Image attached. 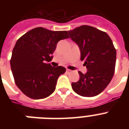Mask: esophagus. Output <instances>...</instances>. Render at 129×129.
<instances>
[{
    "instance_id": "1",
    "label": "esophagus",
    "mask_w": 129,
    "mask_h": 129,
    "mask_svg": "<svg viewBox=\"0 0 129 129\" xmlns=\"http://www.w3.org/2000/svg\"><path fill=\"white\" fill-rule=\"evenodd\" d=\"M67 73H71L72 70H70V69H67Z\"/></svg>"
}]
</instances>
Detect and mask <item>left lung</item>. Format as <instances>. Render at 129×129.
Masks as SVG:
<instances>
[{
	"mask_svg": "<svg viewBox=\"0 0 129 129\" xmlns=\"http://www.w3.org/2000/svg\"><path fill=\"white\" fill-rule=\"evenodd\" d=\"M70 38L78 45L81 60L85 61L87 72L79 71L80 79L72 83L73 90L83 97L98 95L106 88L115 71L116 50L111 39L105 31L83 25L68 31Z\"/></svg>",
	"mask_w": 129,
	"mask_h": 129,
	"instance_id": "1",
	"label": "left lung"
}]
</instances>
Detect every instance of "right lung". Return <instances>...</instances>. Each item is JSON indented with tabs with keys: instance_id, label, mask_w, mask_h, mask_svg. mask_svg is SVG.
<instances>
[{
	"instance_id": "right-lung-1",
	"label": "right lung",
	"mask_w": 129,
	"mask_h": 129,
	"mask_svg": "<svg viewBox=\"0 0 129 129\" xmlns=\"http://www.w3.org/2000/svg\"><path fill=\"white\" fill-rule=\"evenodd\" d=\"M69 37L67 31L38 27L17 40L10 64L16 85L26 96L39 100L54 92L58 77L65 72L66 68L52 67L46 62L52 61L58 42Z\"/></svg>"
}]
</instances>
